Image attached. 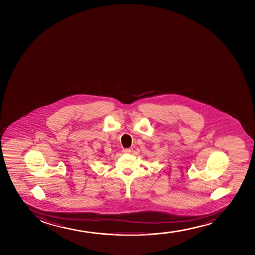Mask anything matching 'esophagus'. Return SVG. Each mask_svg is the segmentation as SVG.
<instances>
[{"instance_id":"1","label":"esophagus","mask_w":255,"mask_h":255,"mask_svg":"<svg viewBox=\"0 0 255 255\" xmlns=\"http://www.w3.org/2000/svg\"><path fill=\"white\" fill-rule=\"evenodd\" d=\"M133 150H132V148H127V149H123V152L126 153V154H130V153H132Z\"/></svg>"}]
</instances>
